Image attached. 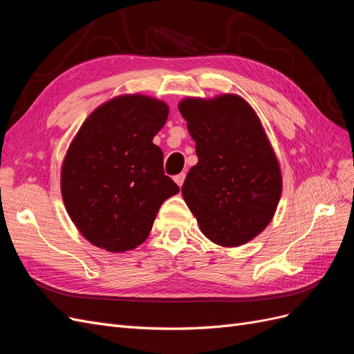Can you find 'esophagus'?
<instances>
[{
  "mask_svg": "<svg viewBox=\"0 0 354 354\" xmlns=\"http://www.w3.org/2000/svg\"><path fill=\"white\" fill-rule=\"evenodd\" d=\"M185 178H186V174L185 173H180V174H177L174 177V181L181 187V186H183V183H185Z\"/></svg>",
  "mask_w": 354,
  "mask_h": 354,
  "instance_id": "obj_1",
  "label": "esophagus"
}]
</instances>
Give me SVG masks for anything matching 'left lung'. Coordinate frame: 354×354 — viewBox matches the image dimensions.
<instances>
[{
  "label": "left lung",
  "mask_w": 354,
  "mask_h": 354,
  "mask_svg": "<svg viewBox=\"0 0 354 354\" xmlns=\"http://www.w3.org/2000/svg\"><path fill=\"white\" fill-rule=\"evenodd\" d=\"M178 111L198 155L181 194L201 232L221 246L250 242L272 221L282 194L279 162L259 116L236 94L189 97Z\"/></svg>",
  "instance_id": "left-lung-1"
}]
</instances>
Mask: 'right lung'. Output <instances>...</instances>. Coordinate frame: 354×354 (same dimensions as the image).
<instances>
[{"mask_svg":"<svg viewBox=\"0 0 354 354\" xmlns=\"http://www.w3.org/2000/svg\"><path fill=\"white\" fill-rule=\"evenodd\" d=\"M168 112L162 100L120 95L99 106L72 140L62 196L75 226L99 248L134 250L149 236L162 202L178 194L152 142Z\"/></svg>","mask_w":354,"mask_h":354,"instance_id":"1","label":"right lung"}]
</instances>
